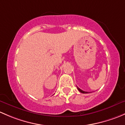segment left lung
I'll list each match as a JSON object with an SVG mask.
<instances>
[{"label":"left lung","instance_id":"left-lung-1","mask_svg":"<svg viewBox=\"0 0 125 125\" xmlns=\"http://www.w3.org/2000/svg\"><path fill=\"white\" fill-rule=\"evenodd\" d=\"M77 88H78V90H79V91H80L81 93H89V92H87V91H84L83 90H82L81 89H80V88H79V87H77Z\"/></svg>","mask_w":125,"mask_h":125}]
</instances>
